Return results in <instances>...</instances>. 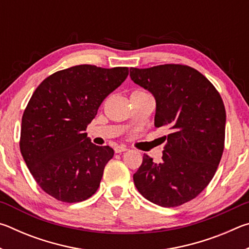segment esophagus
Here are the masks:
<instances>
[{"label":"esophagus","mask_w":249,"mask_h":249,"mask_svg":"<svg viewBox=\"0 0 249 249\" xmlns=\"http://www.w3.org/2000/svg\"><path fill=\"white\" fill-rule=\"evenodd\" d=\"M127 150V147L126 146H123V145H121V146H115L114 147V151L116 154H120V153H123V151H126Z\"/></svg>","instance_id":"34e87169"}]
</instances>
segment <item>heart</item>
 Here are the masks:
<instances>
[{
	"label": "heart",
	"mask_w": 249,
	"mask_h": 249,
	"mask_svg": "<svg viewBox=\"0 0 249 249\" xmlns=\"http://www.w3.org/2000/svg\"><path fill=\"white\" fill-rule=\"evenodd\" d=\"M138 92H142V91H140V90H136V91H134L133 93H138Z\"/></svg>",
	"instance_id": "heart-1"
}]
</instances>
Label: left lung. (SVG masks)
<instances>
[{"label":"left lung","mask_w":249,"mask_h":249,"mask_svg":"<svg viewBox=\"0 0 249 249\" xmlns=\"http://www.w3.org/2000/svg\"><path fill=\"white\" fill-rule=\"evenodd\" d=\"M129 75L155 96L156 127L170 130L162 161L156 163L144 155L133 177L135 187L157 205H182L199 196L215 175L224 150V103L215 87L189 66L130 68Z\"/></svg>","instance_id":"left-lung-1"}]
</instances>
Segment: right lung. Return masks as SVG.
I'll list each match as a JSON object with an SVG mask.
<instances>
[{"label": "right lung", "mask_w": 249, "mask_h": 249, "mask_svg": "<svg viewBox=\"0 0 249 249\" xmlns=\"http://www.w3.org/2000/svg\"><path fill=\"white\" fill-rule=\"evenodd\" d=\"M127 75V67L80 65L50 74L37 87L22 117L19 148L47 195L75 203L98 190L114 150L92 144L84 130Z\"/></svg>", "instance_id": "add662e5"}]
</instances>
